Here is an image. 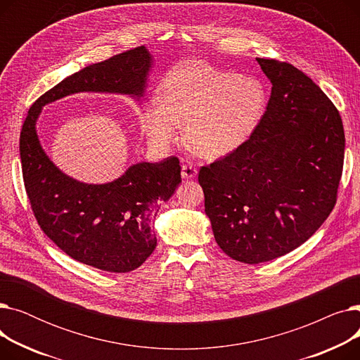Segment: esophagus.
<instances>
[{
  "mask_svg": "<svg viewBox=\"0 0 360 360\" xmlns=\"http://www.w3.org/2000/svg\"><path fill=\"white\" fill-rule=\"evenodd\" d=\"M181 175H182L184 179H193V178H195V175H197V169H195V166H193V165H190V163L182 165V172H181Z\"/></svg>",
  "mask_w": 360,
  "mask_h": 360,
  "instance_id": "obj_1",
  "label": "esophagus"
}]
</instances>
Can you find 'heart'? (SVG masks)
Here are the masks:
<instances>
[{
    "label": "heart",
    "instance_id": "heart-1",
    "mask_svg": "<svg viewBox=\"0 0 360 360\" xmlns=\"http://www.w3.org/2000/svg\"><path fill=\"white\" fill-rule=\"evenodd\" d=\"M159 99L141 112L148 141L166 147L185 124L186 144L204 158H221L247 141L267 106V91L250 75L186 61L170 70L159 86Z\"/></svg>",
    "mask_w": 360,
    "mask_h": 360
}]
</instances>
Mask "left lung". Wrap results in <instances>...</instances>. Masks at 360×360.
<instances>
[{
  "label": "left lung",
  "mask_w": 360,
  "mask_h": 360,
  "mask_svg": "<svg viewBox=\"0 0 360 360\" xmlns=\"http://www.w3.org/2000/svg\"><path fill=\"white\" fill-rule=\"evenodd\" d=\"M257 63L273 84L258 127L198 174L217 245L245 264L285 255L319 229L345 159L342 117L327 94L292 64Z\"/></svg>",
  "instance_id": "obj_1"
}]
</instances>
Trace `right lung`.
<instances>
[{
  "instance_id": "right-lung-1",
  "label": "right lung",
  "mask_w": 360,
  "mask_h": 360,
  "mask_svg": "<svg viewBox=\"0 0 360 360\" xmlns=\"http://www.w3.org/2000/svg\"><path fill=\"white\" fill-rule=\"evenodd\" d=\"M151 67L146 46L84 67L32 105L20 132L23 179L37 223L68 257L109 273L136 270L155 251L151 220L181 182L179 160L140 162L112 182H80L45 153L36 122L45 105L75 93H117L140 101Z\"/></svg>"
}]
</instances>
